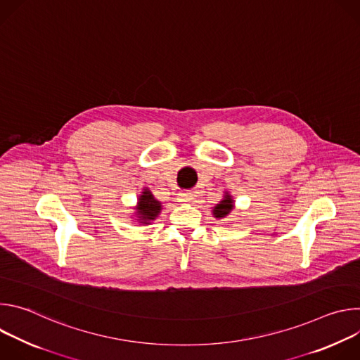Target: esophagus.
<instances>
[{
    "label": "esophagus",
    "instance_id": "obj_1",
    "mask_svg": "<svg viewBox=\"0 0 360 360\" xmlns=\"http://www.w3.org/2000/svg\"><path fill=\"white\" fill-rule=\"evenodd\" d=\"M179 200L182 202H195V195L193 192H181L179 193Z\"/></svg>",
    "mask_w": 360,
    "mask_h": 360
}]
</instances>
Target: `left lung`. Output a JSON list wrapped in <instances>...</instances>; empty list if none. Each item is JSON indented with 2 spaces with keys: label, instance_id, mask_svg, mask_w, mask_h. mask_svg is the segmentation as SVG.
<instances>
[{
  "label": "left lung",
  "instance_id": "8db88e82",
  "mask_svg": "<svg viewBox=\"0 0 360 360\" xmlns=\"http://www.w3.org/2000/svg\"><path fill=\"white\" fill-rule=\"evenodd\" d=\"M233 208H235V199L228 191H225L224 198L212 208V215L217 219H224L233 211Z\"/></svg>",
  "mask_w": 360,
  "mask_h": 360
}]
</instances>
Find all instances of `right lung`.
Segmentation results:
<instances>
[{
	"mask_svg": "<svg viewBox=\"0 0 360 360\" xmlns=\"http://www.w3.org/2000/svg\"><path fill=\"white\" fill-rule=\"evenodd\" d=\"M134 210L135 212L132 218H135V221L139 225H150V222H153L160 217L162 211V205L148 188H143L138 196V202Z\"/></svg>",
	"mask_w": 360,
	"mask_h": 360,
	"instance_id": "obj_1",
	"label": "right lung"
}]
</instances>
